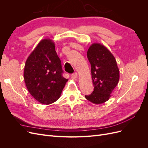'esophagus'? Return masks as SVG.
Instances as JSON below:
<instances>
[{
	"instance_id": "1",
	"label": "esophagus",
	"mask_w": 148,
	"mask_h": 148,
	"mask_svg": "<svg viewBox=\"0 0 148 148\" xmlns=\"http://www.w3.org/2000/svg\"><path fill=\"white\" fill-rule=\"evenodd\" d=\"M78 75L77 73H74L71 75V78H72L73 79L76 80V79H77V78H78Z\"/></svg>"
}]
</instances>
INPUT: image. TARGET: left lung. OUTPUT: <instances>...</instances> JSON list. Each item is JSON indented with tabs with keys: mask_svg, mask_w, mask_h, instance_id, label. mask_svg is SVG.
Returning a JSON list of instances; mask_svg holds the SVG:
<instances>
[{
	"mask_svg": "<svg viewBox=\"0 0 148 148\" xmlns=\"http://www.w3.org/2000/svg\"><path fill=\"white\" fill-rule=\"evenodd\" d=\"M87 57L91 66L94 91L86 95L87 100L95 104L107 101L117 86L120 71L117 62L108 49L99 43H93L89 47Z\"/></svg>",
	"mask_w": 148,
	"mask_h": 148,
	"instance_id": "1",
	"label": "left lung"
}]
</instances>
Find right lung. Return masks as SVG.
I'll return each instance as SVG.
<instances>
[{
	"label": "right lung",
	"instance_id": "add662e5",
	"mask_svg": "<svg viewBox=\"0 0 148 148\" xmlns=\"http://www.w3.org/2000/svg\"><path fill=\"white\" fill-rule=\"evenodd\" d=\"M62 73L54 42L50 39L41 40L25 63L23 76L28 91L41 104L56 102L68 81L62 77Z\"/></svg>",
	"mask_w": 148,
	"mask_h": 148
}]
</instances>
